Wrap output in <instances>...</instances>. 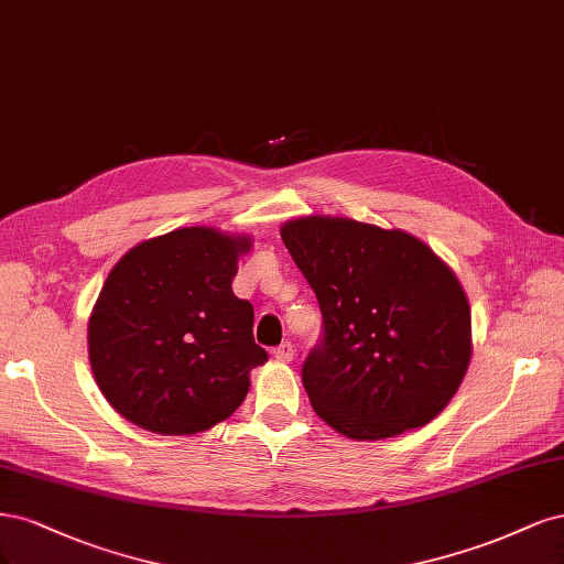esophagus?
<instances>
[{
    "mask_svg": "<svg viewBox=\"0 0 564 564\" xmlns=\"http://www.w3.org/2000/svg\"><path fill=\"white\" fill-rule=\"evenodd\" d=\"M274 358L281 360V362H290V360L295 358V347H293V344H290V341H283L281 347L274 349Z\"/></svg>",
    "mask_w": 564,
    "mask_h": 564,
    "instance_id": "obj_1",
    "label": "esophagus"
}]
</instances>
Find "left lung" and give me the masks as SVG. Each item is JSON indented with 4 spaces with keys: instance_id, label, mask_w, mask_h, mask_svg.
Segmentation results:
<instances>
[{
    "instance_id": "obj_1",
    "label": "left lung",
    "mask_w": 564,
    "mask_h": 564,
    "mask_svg": "<svg viewBox=\"0 0 564 564\" xmlns=\"http://www.w3.org/2000/svg\"><path fill=\"white\" fill-rule=\"evenodd\" d=\"M281 239L316 293L323 335L302 384L354 441L429 424L470 360V306L454 271L412 234L349 217H297Z\"/></svg>"
}]
</instances>
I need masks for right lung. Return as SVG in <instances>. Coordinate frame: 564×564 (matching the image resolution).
Masks as SVG:
<instances>
[{"instance_id":"add662e5","label":"right lung","mask_w":564,"mask_h":564,"mask_svg":"<svg viewBox=\"0 0 564 564\" xmlns=\"http://www.w3.org/2000/svg\"><path fill=\"white\" fill-rule=\"evenodd\" d=\"M248 236L175 229L131 248L88 321L90 370L121 416L163 435L206 431L243 403L267 362L231 279Z\"/></svg>"}]
</instances>
